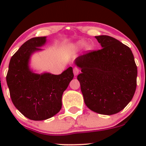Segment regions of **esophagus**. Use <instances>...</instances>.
<instances>
[{
  "instance_id": "obj_1",
  "label": "esophagus",
  "mask_w": 146,
  "mask_h": 146,
  "mask_svg": "<svg viewBox=\"0 0 146 146\" xmlns=\"http://www.w3.org/2000/svg\"><path fill=\"white\" fill-rule=\"evenodd\" d=\"M79 72H80V70H79V68H78L77 67H75L74 68H73V73H74L75 76H77L79 73Z\"/></svg>"
}]
</instances>
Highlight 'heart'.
<instances>
[{"instance_id":"heart-1","label":"heart","mask_w":146,"mask_h":146,"mask_svg":"<svg viewBox=\"0 0 146 146\" xmlns=\"http://www.w3.org/2000/svg\"><path fill=\"white\" fill-rule=\"evenodd\" d=\"M85 44H86V42L85 40H80L75 44V47L77 48H80L85 46V49L86 50H90L92 48V46H91L90 44H86L85 45Z\"/></svg>"}]
</instances>
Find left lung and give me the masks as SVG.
Wrapping results in <instances>:
<instances>
[{"mask_svg":"<svg viewBox=\"0 0 146 146\" xmlns=\"http://www.w3.org/2000/svg\"><path fill=\"white\" fill-rule=\"evenodd\" d=\"M101 49L80 56L75 64L84 102L92 111L111 115L125 108L134 95L137 66L129 47L117 39L95 36Z\"/></svg>","mask_w":146,"mask_h":146,"instance_id":"obj_1","label":"left lung"}]
</instances>
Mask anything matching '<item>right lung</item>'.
Instances as JSON below:
<instances>
[{
  "label": "right lung",
  "mask_w": 146,
  "mask_h": 146,
  "mask_svg": "<svg viewBox=\"0 0 146 146\" xmlns=\"http://www.w3.org/2000/svg\"><path fill=\"white\" fill-rule=\"evenodd\" d=\"M46 36L34 37L25 42L12 56L6 76L10 98L15 107L27 118L42 121L54 117L62 107V95L73 80L72 67L61 74H42L29 68V60L42 51Z\"/></svg>",
  "instance_id": "obj_1"
}]
</instances>
